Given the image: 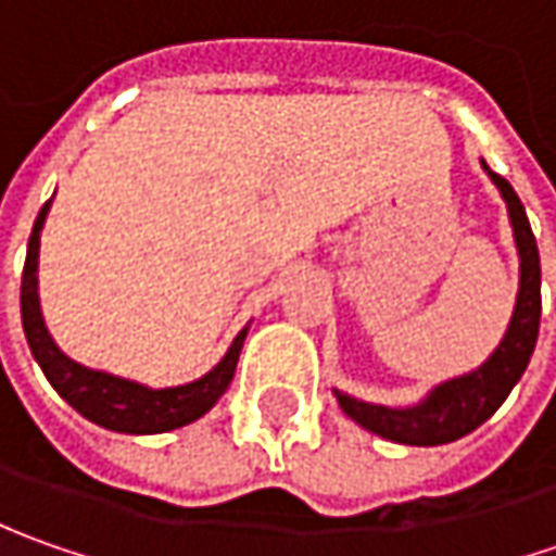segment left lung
Segmentation results:
<instances>
[{"label":"left lung","instance_id":"obj_1","mask_svg":"<svg viewBox=\"0 0 556 556\" xmlns=\"http://www.w3.org/2000/svg\"><path fill=\"white\" fill-rule=\"evenodd\" d=\"M482 169L489 173V179L498 185L504 203H507V216L514 228V241H517V256H520V290H517V306L510 315L507 333L502 343L495 346V353L482 362L477 371L452 377L445 383L433 387L427 399H420L417 405L408 408H390V405H374L362 402L355 395L333 390L340 408L353 417L358 427H365L368 433L402 442V445H445L455 439L473 433L480 424L498 412L507 393L517 387V380L523 377L529 355L535 350L539 340V321H542V263H539V244L535 235L529 228L526 210L517 191L510 182L492 173L485 161Z\"/></svg>","mask_w":556,"mask_h":556}]
</instances>
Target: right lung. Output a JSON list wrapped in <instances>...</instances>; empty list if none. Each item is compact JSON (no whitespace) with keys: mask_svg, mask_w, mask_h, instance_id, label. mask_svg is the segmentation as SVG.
Instances as JSON below:
<instances>
[{"mask_svg":"<svg viewBox=\"0 0 556 556\" xmlns=\"http://www.w3.org/2000/svg\"><path fill=\"white\" fill-rule=\"evenodd\" d=\"M49 206H52V201L39 210V216L33 223L24 278H21V318H24V333H27L33 358L39 362V368L49 377V383L58 390V395L98 427L114 430V433H136V437L179 430L185 424L206 415L219 402V395L228 390V383L235 377L247 328L231 340L228 353L223 355V362L213 371H206L191 383L166 387V390H151L144 383L114 377L108 371H92V368L79 365L74 358H67L58 350V343L46 328L42 306H39V278H36L39 235H42V225H46V216H49Z\"/></svg>","mask_w":556,"mask_h":556,"instance_id":"obj_1","label":"right lung"}]
</instances>
